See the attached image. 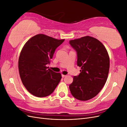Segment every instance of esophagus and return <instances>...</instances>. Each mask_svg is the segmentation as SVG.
<instances>
[{"mask_svg":"<svg viewBox=\"0 0 127 127\" xmlns=\"http://www.w3.org/2000/svg\"><path fill=\"white\" fill-rule=\"evenodd\" d=\"M65 76H66V75H63V74H62V77H63V78Z\"/></svg>","mask_w":127,"mask_h":127,"instance_id":"obj_1","label":"esophagus"}]
</instances>
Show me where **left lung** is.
Here are the masks:
<instances>
[{
	"label": "left lung",
	"mask_w": 127,
	"mask_h": 127,
	"mask_svg": "<svg viewBox=\"0 0 127 127\" xmlns=\"http://www.w3.org/2000/svg\"><path fill=\"white\" fill-rule=\"evenodd\" d=\"M77 53V65L81 72L73 77L69 85L72 95L80 101L96 96L105 85L110 68V58L105 47L95 38L85 36L69 41Z\"/></svg>",
	"instance_id": "1"
}]
</instances>
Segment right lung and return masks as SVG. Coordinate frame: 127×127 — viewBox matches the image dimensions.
<instances>
[{"mask_svg":"<svg viewBox=\"0 0 127 127\" xmlns=\"http://www.w3.org/2000/svg\"><path fill=\"white\" fill-rule=\"evenodd\" d=\"M64 39L58 40L39 34L32 37L23 47L18 59L20 76L31 94L45 97L54 91L61 79V74L48 69L56 48Z\"/></svg>","mask_w":127,"mask_h":127,"instance_id":"add662e5","label":"right lung"}]
</instances>
